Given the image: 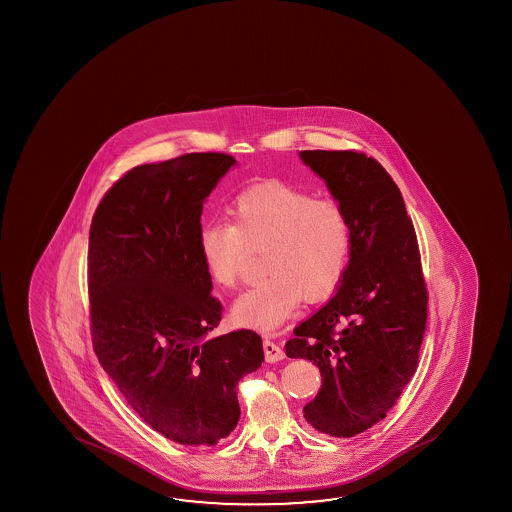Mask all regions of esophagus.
Wrapping results in <instances>:
<instances>
[{
    "label": "esophagus",
    "instance_id": "34e87169",
    "mask_svg": "<svg viewBox=\"0 0 512 512\" xmlns=\"http://www.w3.org/2000/svg\"><path fill=\"white\" fill-rule=\"evenodd\" d=\"M264 355H266V361L268 362L282 361L285 357L284 348L280 344L275 343V341L266 339L264 341Z\"/></svg>",
    "mask_w": 512,
    "mask_h": 512
}]
</instances>
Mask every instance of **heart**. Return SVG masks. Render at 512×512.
<instances>
[{"label": "heart", "mask_w": 512, "mask_h": 512, "mask_svg": "<svg viewBox=\"0 0 512 512\" xmlns=\"http://www.w3.org/2000/svg\"><path fill=\"white\" fill-rule=\"evenodd\" d=\"M198 243L205 273L223 289L237 285L250 253L264 252L268 277L234 303L232 319L239 327L271 332L302 296L314 302L336 291L352 252V225L336 198L264 184L239 194L230 221L205 225Z\"/></svg>", "instance_id": "heart-1"}]
</instances>
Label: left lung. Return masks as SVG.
<instances>
[{
  "label": "left lung",
  "mask_w": 512,
  "mask_h": 512,
  "mask_svg": "<svg viewBox=\"0 0 512 512\" xmlns=\"http://www.w3.org/2000/svg\"><path fill=\"white\" fill-rule=\"evenodd\" d=\"M352 225V252L332 300L285 343L291 359L321 371L303 407L321 434L353 437L386 418L418 368L428 293L418 237L398 185L382 164L353 150H305Z\"/></svg>",
  "instance_id": "left-lung-1"
}]
</instances>
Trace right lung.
Listing matches in <instances>:
<instances>
[{
  "label": "right lung",
  "instance_id": "1",
  "mask_svg": "<svg viewBox=\"0 0 512 512\" xmlns=\"http://www.w3.org/2000/svg\"><path fill=\"white\" fill-rule=\"evenodd\" d=\"M235 164L185 153L126 171L94 212L87 253L91 336L101 368L159 434L212 446L234 430L239 380L264 361L262 339H209L223 305L200 255L203 202Z\"/></svg>",
  "mask_w": 512,
  "mask_h": 512
}]
</instances>
